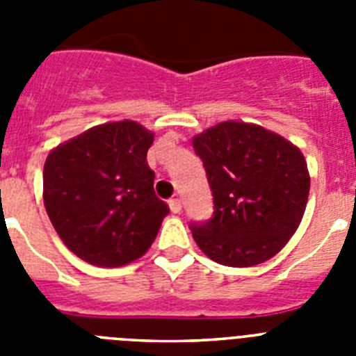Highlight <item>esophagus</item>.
Listing matches in <instances>:
<instances>
[{
    "label": "esophagus",
    "mask_w": 356,
    "mask_h": 356,
    "mask_svg": "<svg viewBox=\"0 0 356 356\" xmlns=\"http://www.w3.org/2000/svg\"><path fill=\"white\" fill-rule=\"evenodd\" d=\"M169 209H171L172 213H180L181 212V200L180 197H172L169 201Z\"/></svg>",
    "instance_id": "34e87169"
}]
</instances>
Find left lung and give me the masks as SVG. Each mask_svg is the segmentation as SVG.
Segmentation results:
<instances>
[{"instance_id": "1", "label": "left lung", "mask_w": 356, "mask_h": 356, "mask_svg": "<svg viewBox=\"0 0 356 356\" xmlns=\"http://www.w3.org/2000/svg\"><path fill=\"white\" fill-rule=\"evenodd\" d=\"M213 196V217L193 237L213 262L251 267L273 259L303 219L307 160L282 135L242 121L219 122L193 139Z\"/></svg>"}]
</instances>
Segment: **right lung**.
I'll return each instance as SVG.
<instances>
[{
    "instance_id": "add662e5",
    "label": "right lung",
    "mask_w": 356,
    "mask_h": 356,
    "mask_svg": "<svg viewBox=\"0 0 356 356\" xmlns=\"http://www.w3.org/2000/svg\"><path fill=\"white\" fill-rule=\"evenodd\" d=\"M153 139L143 124L124 119L89 128L49 151L44 207L78 259L121 267L149 250L169 213L146 162Z\"/></svg>"
}]
</instances>
